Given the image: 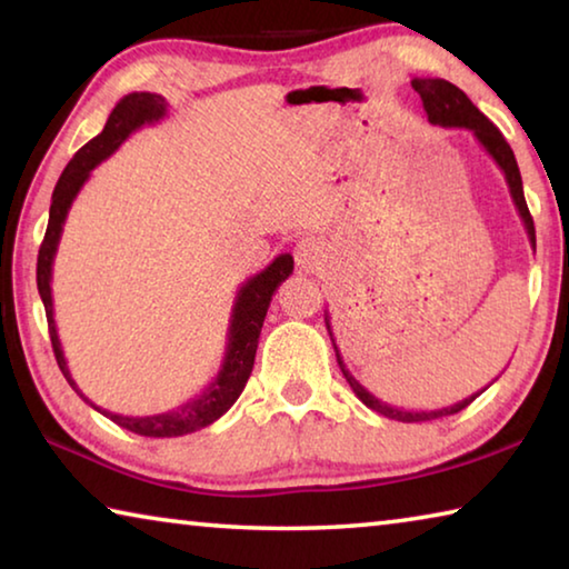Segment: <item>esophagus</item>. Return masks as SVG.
<instances>
[{"label":"esophagus","mask_w":569,"mask_h":569,"mask_svg":"<svg viewBox=\"0 0 569 569\" xmlns=\"http://www.w3.org/2000/svg\"><path fill=\"white\" fill-rule=\"evenodd\" d=\"M293 256H296V263L301 271L313 273V271H319L326 258H329V248H326L321 238H301L296 243Z\"/></svg>","instance_id":"obj_1"}]
</instances>
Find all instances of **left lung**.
<instances>
[{
    "label": "left lung",
    "instance_id": "left-lung-1",
    "mask_svg": "<svg viewBox=\"0 0 569 569\" xmlns=\"http://www.w3.org/2000/svg\"><path fill=\"white\" fill-rule=\"evenodd\" d=\"M411 88L419 92L423 112H427V118H429L431 124H437V128H465V130H469L479 140V146L489 152V158L497 162L499 170L505 172V180L509 186V196H512V203L517 208V213H519V218H522L525 230L529 236V243H532V248H535V223H532V216H529V208H527V200H525L522 176H519L515 152H512V148H509V142L505 140V134L499 132L495 124L489 122L485 114H481L475 108V102H471L467 94L457 88V84H451L447 80H439V77H429V80H419V77H417V80H411ZM323 321H326V329H329V336H331L336 361H339L343 377H346V381H349V387L353 389L356 397H359L366 403V407L383 413V417L397 419V421H403V423L441 419V417H449V413H457L461 409H467L469 403L487 389L485 387L479 393H475V397L461 399L457 403H451V407H441V409H431V411H411V409L391 407V403L377 399L371 391H366L361 383L353 379V373L346 369V363L341 359L339 346H336V341H333L329 311L323 313Z\"/></svg>",
    "mask_w": 569,
    "mask_h": 569
}]
</instances>
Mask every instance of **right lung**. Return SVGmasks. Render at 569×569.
<instances>
[{
    "mask_svg": "<svg viewBox=\"0 0 569 569\" xmlns=\"http://www.w3.org/2000/svg\"><path fill=\"white\" fill-rule=\"evenodd\" d=\"M166 114H168V100L156 92H130L114 104V110L110 112L108 122H104L102 132L98 138H92L88 146H82L74 152V158L67 162L64 172L60 176V180H57L54 192H52V206H50V223H47L40 256H37V288H40V298L44 303L54 359H57V366H60V371L64 373L67 383H70V387L80 393L92 409L104 413V417L112 419L118 427L134 431V435L140 437H152V439L192 435V431L206 429L208 423H213L216 419L223 417L230 407H233L236 399L240 397V391L246 389L250 371H253L258 336H261L266 311L268 306H271L276 288L293 273V256L281 253L271 266H266L261 273L250 276L248 281L238 288L233 313H230L228 343H226V356H223V363H220V371L196 399H188L186 403H180L178 409H170L166 413H152V417H122V413L100 409L98 403H92L80 389H77L72 373L67 369L60 336H57L54 306H52V263H54L57 246H60V238H62L64 220L74 203L77 192H80L84 182H88L90 172L98 168L102 160H108L134 130L158 122L166 118Z\"/></svg>",
    "mask_w": 569,
    "mask_h": 569,
    "instance_id": "add662e5",
    "label": "right lung"
}]
</instances>
